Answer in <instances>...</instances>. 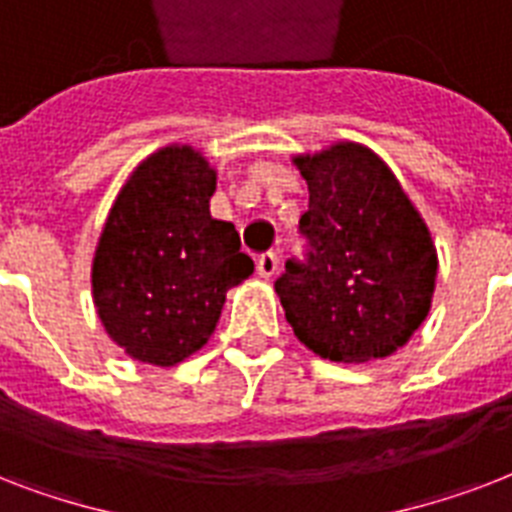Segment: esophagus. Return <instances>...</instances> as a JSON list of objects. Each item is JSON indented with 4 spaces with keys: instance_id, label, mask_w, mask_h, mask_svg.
Here are the masks:
<instances>
[{
    "instance_id": "34e87169",
    "label": "esophagus",
    "mask_w": 512,
    "mask_h": 512,
    "mask_svg": "<svg viewBox=\"0 0 512 512\" xmlns=\"http://www.w3.org/2000/svg\"><path fill=\"white\" fill-rule=\"evenodd\" d=\"M257 273H260V279H273L276 273H279V257L268 252L257 260Z\"/></svg>"
}]
</instances>
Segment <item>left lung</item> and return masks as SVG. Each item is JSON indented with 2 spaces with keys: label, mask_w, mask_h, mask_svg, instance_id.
I'll use <instances>...</instances> for the list:
<instances>
[{
  "label": "left lung",
  "mask_w": 512,
  "mask_h": 512,
  "mask_svg": "<svg viewBox=\"0 0 512 512\" xmlns=\"http://www.w3.org/2000/svg\"><path fill=\"white\" fill-rule=\"evenodd\" d=\"M292 162L308 183V263H287L276 295L316 356L364 364L393 356L433 303L438 255L428 225L372 148L337 140Z\"/></svg>",
  "instance_id": "8db88e82"
}]
</instances>
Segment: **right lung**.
<instances>
[{
    "label": "right lung",
    "mask_w": 512,
    "mask_h": 512,
    "mask_svg": "<svg viewBox=\"0 0 512 512\" xmlns=\"http://www.w3.org/2000/svg\"><path fill=\"white\" fill-rule=\"evenodd\" d=\"M217 170L172 143L132 170L92 257V303L135 361L175 366L207 345L225 292L252 276L231 223L209 215Z\"/></svg>",
    "instance_id": "right-lung-1"
}]
</instances>
